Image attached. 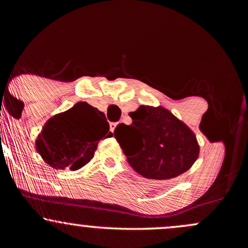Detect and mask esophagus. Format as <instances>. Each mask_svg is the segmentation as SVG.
I'll use <instances>...</instances> for the list:
<instances>
[{
  "label": "esophagus",
  "instance_id": "esophagus-1",
  "mask_svg": "<svg viewBox=\"0 0 248 248\" xmlns=\"http://www.w3.org/2000/svg\"><path fill=\"white\" fill-rule=\"evenodd\" d=\"M116 122H110L109 124V127H110V130H112V132H114V129H115V127H116Z\"/></svg>",
  "mask_w": 248,
  "mask_h": 248
}]
</instances>
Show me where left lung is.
<instances>
[{
	"label": "left lung",
	"instance_id": "left-lung-1",
	"mask_svg": "<svg viewBox=\"0 0 248 248\" xmlns=\"http://www.w3.org/2000/svg\"><path fill=\"white\" fill-rule=\"evenodd\" d=\"M129 116L132 124H119L114 138L130 167L143 177L173 178L197 160L195 134L166 108L140 106Z\"/></svg>",
	"mask_w": 248,
	"mask_h": 248
}]
</instances>
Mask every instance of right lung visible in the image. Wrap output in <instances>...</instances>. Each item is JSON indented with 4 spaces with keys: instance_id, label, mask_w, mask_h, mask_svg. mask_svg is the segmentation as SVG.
<instances>
[{
    "instance_id": "right-lung-1",
    "label": "right lung",
    "mask_w": 248,
    "mask_h": 248,
    "mask_svg": "<svg viewBox=\"0 0 248 248\" xmlns=\"http://www.w3.org/2000/svg\"><path fill=\"white\" fill-rule=\"evenodd\" d=\"M105 114L87 102H77L43 127L37 152L55 169H80L91 161L99 141L112 136Z\"/></svg>"
}]
</instances>
